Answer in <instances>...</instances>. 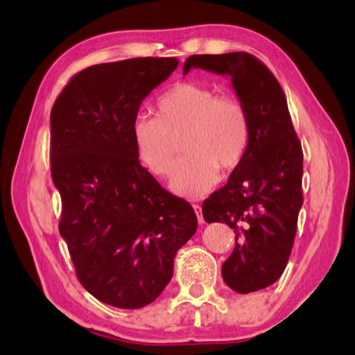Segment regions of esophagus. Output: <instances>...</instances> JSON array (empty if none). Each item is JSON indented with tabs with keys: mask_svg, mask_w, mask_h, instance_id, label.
<instances>
[{
	"mask_svg": "<svg viewBox=\"0 0 355 355\" xmlns=\"http://www.w3.org/2000/svg\"><path fill=\"white\" fill-rule=\"evenodd\" d=\"M193 210H195V214H197V218H198L200 224L205 223V218H202V209H201V206L200 205H193Z\"/></svg>",
	"mask_w": 355,
	"mask_h": 355,
	"instance_id": "obj_1",
	"label": "esophagus"
}]
</instances>
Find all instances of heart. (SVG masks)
Listing matches in <instances>:
<instances>
[{
	"label": "heart",
	"instance_id": "b5f03b06",
	"mask_svg": "<svg viewBox=\"0 0 355 355\" xmlns=\"http://www.w3.org/2000/svg\"><path fill=\"white\" fill-rule=\"evenodd\" d=\"M182 135L186 155L173 172L171 189L182 197H200L215 186L220 168L230 171L243 160L250 137L247 111L236 97L184 82L158 99L157 117L139 116L131 128L139 162L157 177L171 173L175 139Z\"/></svg>",
	"mask_w": 355,
	"mask_h": 355
}]
</instances>
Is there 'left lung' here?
Returning <instances> with one entry per match:
<instances>
[{
  "mask_svg": "<svg viewBox=\"0 0 355 355\" xmlns=\"http://www.w3.org/2000/svg\"><path fill=\"white\" fill-rule=\"evenodd\" d=\"M192 69L230 78L250 130L243 160L202 202L206 223H225L235 232L223 279L241 294L267 288L286 267L304 205L302 146L285 94L267 67L244 51L193 55L183 65L184 76Z\"/></svg>",
  "mask_w": 355,
  "mask_h": 355,
  "instance_id": "1",
  "label": "left lung"
}]
</instances>
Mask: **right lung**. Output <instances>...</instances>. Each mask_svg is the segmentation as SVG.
Instances as JSON below:
<instances>
[{
  "label": "right lung",
  "instance_id": "obj_1",
  "mask_svg": "<svg viewBox=\"0 0 355 355\" xmlns=\"http://www.w3.org/2000/svg\"><path fill=\"white\" fill-rule=\"evenodd\" d=\"M177 67V58L88 67L51 108L59 233L84 288L123 310L160 296L177 252L198 227L189 202L164 191L140 164L131 137L141 102Z\"/></svg>",
  "mask_w": 355,
  "mask_h": 355
}]
</instances>
